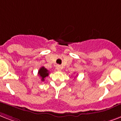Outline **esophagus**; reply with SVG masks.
<instances>
[{"mask_svg": "<svg viewBox=\"0 0 121 121\" xmlns=\"http://www.w3.org/2000/svg\"><path fill=\"white\" fill-rule=\"evenodd\" d=\"M56 69H57L58 71H60V70H61V67L60 66V65H57V67H56Z\"/></svg>", "mask_w": 121, "mask_h": 121, "instance_id": "obj_1", "label": "esophagus"}]
</instances>
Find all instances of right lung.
I'll use <instances>...</instances> for the list:
<instances>
[{"label":"right lung","instance_id":"obj_1","mask_svg":"<svg viewBox=\"0 0 121 121\" xmlns=\"http://www.w3.org/2000/svg\"><path fill=\"white\" fill-rule=\"evenodd\" d=\"M49 70H47V69H45L44 67H42L39 69V70L38 71V74L39 76H40L41 78L42 81H44L45 80V78L46 77L49 76Z\"/></svg>","mask_w":121,"mask_h":121}]
</instances>
